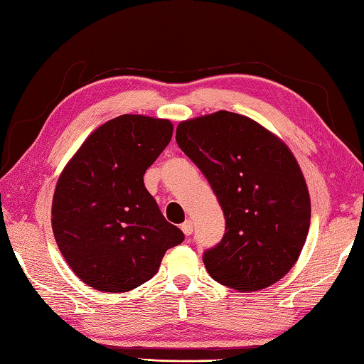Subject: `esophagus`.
Returning <instances> with one entry per match:
<instances>
[{"label": "esophagus", "mask_w": 364, "mask_h": 364, "mask_svg": "<svg viewBox=\"0 0 364 364\" xmlns=\"http://www.w3.org/2000/svg\"><path fill=\"white\" fill-rule=\"evenodd\" d=\"M181 231L186 234V236H191V234H193V221L191 220L184 221V223L181 225Z\"/></svg>", "instance_id": "1"}]
</instances>
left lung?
I'll return each mask as SVG.
<instances>
[{
    "label": "left lung",
    "instance_id": "obj_1",
    "mask_svg": "<svg viewBox=\"0 0 364 364\" xmlns=\"http://www.w3.org/2000/svg\"><path fill=\"white\" fill-rule=\"evenodd\" d=\"M176 143L225 215L223 237L202 255L208 274L242 292L279 281L297 262L311 217L292 152L257 122L228 110L181 122Z\"/></svg>",
    "mask_w": 364,
    "mask_h": 364
}]
</instances>
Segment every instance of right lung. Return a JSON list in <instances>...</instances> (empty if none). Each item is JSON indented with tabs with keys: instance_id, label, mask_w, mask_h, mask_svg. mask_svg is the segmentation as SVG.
<instances>
[{
	"instance_id": "right-lung-1",
	"label": "right lung",
	"mask_w": 364,
	"mask_h": 364,
	"mask_svg": "<svg viewBox=\"0 0 364 364\" xmlns=\"http://www.w3.org/2000/svg\"><path fill=\"white\" fill-rule=\"evenodd\" d=\"M171 134L168 120L120 115L91 133L59 176L54 237L90 287L132 291L157 273L165 252L184 241L143 180Z\"/></svg>"
}]
</instances>
